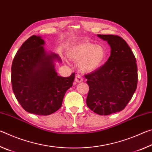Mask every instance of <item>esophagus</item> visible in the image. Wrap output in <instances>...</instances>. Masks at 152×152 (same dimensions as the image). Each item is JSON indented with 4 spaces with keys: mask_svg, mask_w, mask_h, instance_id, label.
<instances>
[{
    "mask_svg": "<svg viewBox=\"0 0 152 152\" xmlns=\"http://www.w3.org/2000/svg\"><path fill=\"white\" fill-rule=\"evenodd\" d=\"M84 79L82 78V76H80V75H78L76 76V78H75V81L77 82V83H80V82H83Z\"/></svg>",
    "mask_w": 152,
    "mask_h": 152,
    "instance_id": "obj_1",
    "label": "esophagus"
}]
</instances>
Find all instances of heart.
<instances>
[{
  "instance_id": "b5f03b06",
  "label": "heart",
  "mask_w": 152,
  "mask_h": 152,
  "mask_svg": "<svg viewBox=\"0 0 152 152\" xmlns=\"http://www.w3.org/2000/svg\"><path fill=\"white\" fill-rule=\"evenodd\" d=\"M67 56L72 61L78 62V68L83 72H92L103 65L107 58V51L101 45L82 42L70 46Z\"/></svg>"
}]
</instances>
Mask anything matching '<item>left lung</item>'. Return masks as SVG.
<instances>
[{
  "label": "left lung",
  "instance_id": "obj_1",
  "mask_svg": "<svg viewBox=\"0 0 152 152\" xmlns=\"http://www.w3.org/2000/svg\"><path fill=\"white\" fill-rule=\"evenodd\" d=\"M110 47V56L103 66L85 75L89 91L86 104L100 115L125 109L137 85L135 56L125 41L114 35H97Z\"/></svg>",
  "mask_w": 152,
  "mask_h": 152
}]
</instances>
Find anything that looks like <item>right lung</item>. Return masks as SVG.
Returning <instances> with one entry per match:
<instances>
[{
	"mask_svg": "<svg viewBox=\"0 0 152 152\" xmlns=\"http://www.w3.org/2000/svg\"><path fill=\"white\" fill-rule=\"evenodd\" d=\"M42 37L32 35L17 52L11 67L12 91L17 100L29 113L49 115L61 107L66 91L72 86L75 74L58 75L56 62L60 56L46 51Z\"/></svg>",
	"mask_w": 152,
	"mask_h": 152,
	"instance_id": "1",
	"label": "right lung"
}]
</instances>
